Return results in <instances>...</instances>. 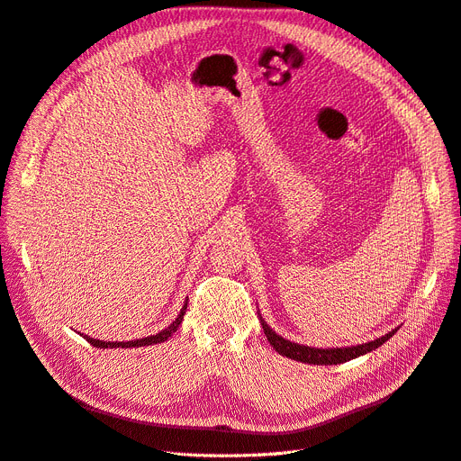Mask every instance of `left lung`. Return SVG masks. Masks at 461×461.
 Instances as JSON below:
<instances>
[{
  "label": "left lung",
  "mask_w": 461,
  "mask_h": 461,
  "mask_svg": "<svg viewBox=\"0 0 461 461\" xmlns=\"http://www.w3.org/2000/svg\"><path fill=\"white\" fill-rule=\"evenodd\" d=\"M260 315V313H258ZM260 322H262V329L264 334L267 338L269 346H274V349L283 355L288 357V359H294L300 363H308V365H342L346 361L357 359V357H361L365 353H370L374 349H378L380 346H384L387 339L393 336L399 329L387 332L382 338H376L374 342H366V344H359V346H349V348H329V349H321V348H310V346H300L291 342V339H285L281 338L276 330H271L267 327V322L262 319L260 315Z\"/></svg>",
  "instance_id": "obj_1"
}]
</instances>
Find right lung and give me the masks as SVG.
Masks as SVG:
<instances>
[{
	"mask_svg": "<svg viewBox=\"0 0 461 461\" xmlns=\"http://www.w3.org/2000/svg\"><path fill=\"white\" fill-rule=\"evenodd\" d=\"M185 308H187V302L184 303V308L180 310L178 317H176L173 322H170V325H168L165 330H161V332H158V334H153V336H146V338H142V339H131V342H104V339H96V338L83 336V334H81V336L87 338V342H89L91 346L102 348V349H106V348H142V346L161 344V342H165V339H168L170 336H173V334L176 332V329L180 327V322H182V319H184Z\"/></svg>",
	"mask_w": 461,
	"mask_h": 461,
	"instance_id": "obj_1",
	"label": "right lung"
}]
</instances>
